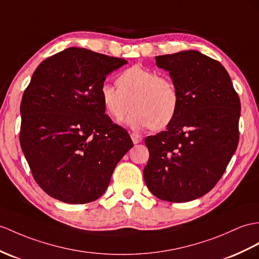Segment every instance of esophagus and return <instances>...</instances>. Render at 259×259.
<instances>
[{"label": "esophagus", "instance_id": "esophagus-1", "mask_svg": "<svg viewBox=\"0 0 259 259\" xmlns=\"http://www.w3.org/2000/svg\"><path fill=\"white\" fill-rule=\"evenodd\" d=\"M131 138H132V141H133V143H134V144L141 143V142H142V140H143V137H142L141 135L136 134V133H132V134H131Z\"/></svg>", "mask_w": 259, "mask_h": 259}]
</instances>
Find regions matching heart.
Returning a JSON list of instances; mask_svg holds the SVG:
<instances>
[{"label": "heart", "instance_id": "heart-1", "mask_svg": "<svg viewBox=\"0 0 259 259\" xmlns=\"http://www.w3.org/2000/svg\"><path fill=\"white\" fill-rule=\"evenodd\" d=\"M114 88L103 83L100 97L109 116L121 122L131 106L134 112L127 119L133 130L153 127L162 130L174 121L179 109V93L171 79L141 66H133L119 73Z\"/></svg>", "mask_w": 259, "mask_h": 259}]
</instances>
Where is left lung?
<instances>
[{"label": "left lung", "mask_w": 259, "mask_h": 259, "mask_svg": "<svg viewBox=\"0 0 259 259\" xmlns=\"http://www.w3.org/2000/svg\"><path fill=\"white\" fill-rule=\"evenodd\" d=\"M179 93V109L166 131L148 136L144 179L169 202L202 197L218 184L238 144L241 102L230 74L197 50L156 57Z\"/></svg>", "instance_id": "1"}]
</instances>
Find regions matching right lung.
<instances>
[{"mask_svg": "<svg viewBox=\"0 0 259 259\" xmlns=\"http://www.w3.org/2000/svg\"><path fill=\"white\" fill-rule=\"evenodd\" d=\"M126 64L71 47L36 68L21 102L20 142L35 181L50 197L70 204L99 199L133 147L100 97L106 75Z\"/></svg>", "mask_w": 259, "mask_h": 259, "instance_id": "add662e5", "label": "right lung"}]
</instances>
